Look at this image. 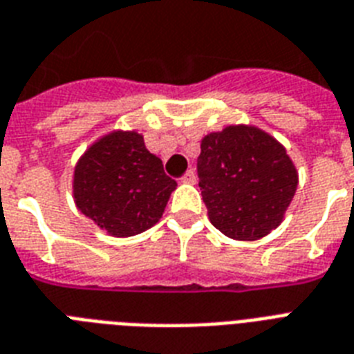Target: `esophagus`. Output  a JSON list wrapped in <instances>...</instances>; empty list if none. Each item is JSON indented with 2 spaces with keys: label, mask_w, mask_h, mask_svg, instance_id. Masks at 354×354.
Here are the masks:
<instances>
[{
  "label": "esophagus",
  "mask_w": 354,
  "mask_h": 354,
  "mask_svg": "<svg viewBox=\"0 0 354 354\" xmlns=\"http://www.w3.org/2000/svg\"><path fill=\"white\" fill-rule=\"evenodd\" d=\"M182 182L183 183H191V185H193V183H196V174H194V171L185 172V174H183V178H182Z\"/></svg>",
  "instance_id": "esophagus-1"
}]
</instances>
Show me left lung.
<instances>
[{"mask_svg":"<svg viewBox=\"0 0 354 354\" xmlns=\"http://www.w3.org/2000/svg\"><path fill=\"white\" fill-rule=\"evenodd\" d=\"M198 178L211 224L233 241H257L279 226L297 189L283 145L253 124L202 138Z\"/></svg>","mask_w":354,"mask_h":354,"instance_id":"left-lung-1","label":"left lung"}]
</instances>
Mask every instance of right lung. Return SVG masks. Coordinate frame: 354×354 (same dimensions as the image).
<instances>
[{
	"mask_svg": "<svg viewBox=\"0 0 354 354\" xmlns=\"http://www.w3.org/2000/svg\"><path fill=\"white\" fill-rule=\"evenodd\" d=\"M176 189L143 133L112 130L86 149L73 171L80 213L112 236H133L158 224Z\"/></svg>",
	"mask_w": 354,
	"mask_h": 354,
	"instance_id": "obj_1",
	"label": "right lung"
}]
</instances>
